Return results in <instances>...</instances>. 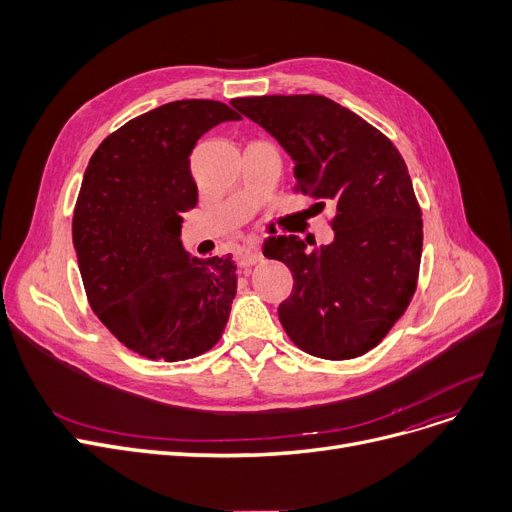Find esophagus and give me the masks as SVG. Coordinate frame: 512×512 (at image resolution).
<instances>
[{
    "label": "esophagus",
    "instance_id": "34e87169",
    "mask_svg": "<svg viewBox=\"0 0 512 512\" xmlns=\"http://www.w3.org/2000/svg\"><path fill=\"white\" fill-rule=\"evenodd\" d=\"M261 259H263V255H261V251L257 247L247 249V251L240 253V267H245V270H249V267H253Z\"/></svg>",
    "mask_w": 512,
    "mask_h": 512
}]
</instances>
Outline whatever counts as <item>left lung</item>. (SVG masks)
Returning a JSON list of instances; mask_svg holds the SVG:
<instances>
[{
	"label": "left lung",
	"instance_id": "obj_1",
	"mask_svg": "<svg viewBox=\"0 0 512 512\" xmlns=\"http://www.w3.org/2000/svg\"><path fill=\"white\" fill-rule=\"evenodd\" d=\"M294 159L292 191L336 207L334 242L309 249L299 236H270L267 259L292 272L278 307L301 351L346 361L378 346L417 290L423 220L405 159L355 112L321 95H261L230 101ZM311 245V242H309Z\"/></svg>",
	"mask_w": 512,
	"mask_h": 512
}]
</instances>
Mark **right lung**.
<instances>
[{"instance_id": "right-lung-1", "label": "right lung", "mask_w": 512, "mask_h": 512, "mask_svg": "<svg viewBox=\"0 0 512 512\" xmlns=\"http://www.w3.org/2000/svg\"><path fill=\"white\" fill-rule=\"evenodd\" d=\"M240 120L230 105L182 99L128 120L89 159L72 215L87 301L126 348L151 361L218 344L236 297L232 255L188 257L182 213L197 205L191 153L203 132Z\"/></svg>"}]
</instances>
